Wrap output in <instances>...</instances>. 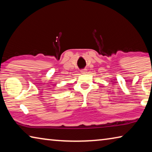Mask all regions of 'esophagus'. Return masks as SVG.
<instances>
[{"label": "esophagus", "mask_w": 152, "mask_h": 152, "mask_svg": "<svg viewBox=\"0 0 152 152\" xmlns=\"http://www.w3.org/2000/svg\"><path fill=\"white\" fill-rule=\"evenodd\" d=\"M81 73L82 74H86V72H87V70L86 69H83V70H81Z\"/></svg>", "instance_id": "34e87169"}]
</instances>
